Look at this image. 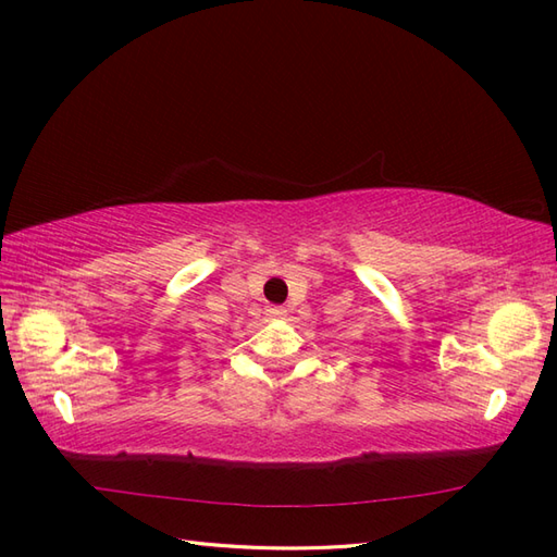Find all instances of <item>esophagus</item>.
Listing matches in <instances>:
<instances>
[{
	"label": "esophagus",
	"mask_w": 557,
	"mask_h": 557,
	"mask_svg": "<svg viewBox=\"0 0 557 557\" xmlns=\"http://www.w3.org/2000/svg\"><path fill=\"white\" fill-rule=\"evenodd\" d=\"M265 315H268V318H285V315H287V311L282 309V306H272V309H268V311H265Z\"/></svg>",
	"instance_id": "1"
}]
</instances>
